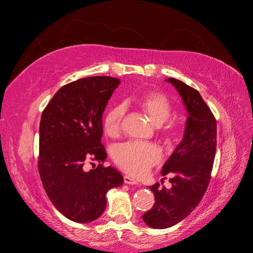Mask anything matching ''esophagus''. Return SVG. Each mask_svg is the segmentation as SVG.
Wrapping results in <instances>:
<instances>
[{
  "label": "esophagus",
  "instance_id": "esophagus-1",
  "mask_svg": "<svg viewBox=\"0 0 253 253\" xmlns=\"http://www.w3.org/2000/svg\"><path fill=\"white\" fill-rule=\"evenodd\" d=\"M124 180H125L126 183H127V185H138V181L134 179L133 177H131V176H128V175L124 176Z\"/></svg>",
  "mask_w": 253,
  "mask_h": 253
}]
</instances>
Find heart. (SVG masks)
I'll return each instance as SVG.
<instances>
[{"label":"heart","mask_w":253,"mask_h":253,"mask_svg":"<svg viewBox=\"0 0 253 253\" xmlns=\"http://www.w3.org/2000/svg\"><path fill=\"white\" fill-rule=\"evenodd\" d=\"M139 108L155 126L163 125L170 117L172 105L169 99L158 91H151L143 95L138 100ZM125 117L124 105L117 104L106 112L103 119L104 132L110 137L119 135L121 124ZM178 134V126L169 122L162 131L164 139L171 143ZM114 162L125 172L134 176H143L152 167L162 159V153L153 143L127 141L115 148L113 152Z\"/></svg>","instance_id":"b5f03b06"}]
</instances>
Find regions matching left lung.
<instances>
[{
	"instance_id": "1",
	"label": "left lung",
	"mask_w": 253,
	"mask_h": 253,
	"mask_svg": "<svg viewBox=\"0 0 253 253\" xmlns=\"http://www.w3.org/2000/svg\"><path fill=\"white\" fill-rule=\"evenodd\" d=\"M173 84L188 112L181 142L164 165L162 174H174L171 189L155 183L150 189L155 204L142 215L149 227L166 229L176 225L200 204L211 178L216 150V120L198 91L174 78Z\"/></svg>"
}]
</instances>
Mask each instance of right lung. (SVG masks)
I'll return each instance as SVG.
<instances>
[{
	"label": "right lung",
	"instance_id": "1",
	"mask_svg": "<svg viewBox=\"0 0 253 253\" xmlns=\"http://www.w3.org/2000/svg\"><path fill=\"white\" fill-rule=\"evenodd\" d=\"M119 79L96 76L61 87L44 109L40 121L39 169L48 198L56 209L76 223H90L104 212L106 193L124 183L106 158L102 115ZM99 165L86 171L85 165Z\"/></svg>",
	"mask_w": 253,
	"mask_h": 253
}]
</instances>
